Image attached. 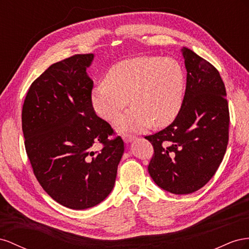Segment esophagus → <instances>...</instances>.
<instances>
[{"instance_id":"obj_1","label":"esophagus","mask_w":249,"mask_h":249,"mask_svg":"<svg viewBox=\"0 0 249 249\" xmlns=\"http://www.w3.org/2000/svg\"><path fill=\"white\" fill-rule=\"evenodd\" d=\"M134 140H136V137H133V136H128V134H126V136H123V141L125 142L126 144L131 143V142H133Z\"/></svg>"}]
</instances>
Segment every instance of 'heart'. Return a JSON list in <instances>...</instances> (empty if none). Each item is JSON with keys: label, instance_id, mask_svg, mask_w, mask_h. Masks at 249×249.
<instances>
[{"label": "heart", "instance_id": "1", "mask_svg": "<svg viewBox=\"0 0 249 249\" xmlns=\"http://www.w3.org/2000/svg\"><path fill=\"white\" fill-rule=\"evenodd\" d=\"M184 84V71L176 59L160 56L125 59L113 65L104 82L93 89L91 104L101 118L113 120L129 102L132 107L113 123L119 131L138 132L150 124L165 127L178 115Z\"/></svg>", "mask_w": 249, "mask_h": 249}]
</instances>
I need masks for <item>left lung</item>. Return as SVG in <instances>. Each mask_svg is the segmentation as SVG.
<instances>
[{
  "label": "left lung",
  "mask_w": 249,
  "mask_h": 249,
  "mask_svg": "<svg viewBox=\"0 0 249 249\" xmlns=\"http://www.w3.org/2000/svg\"><path fill=\"white\" fill-rule=\"evenodd\" d=\"M186 93L178 115L167 128L145 137L154 148L148 166L153 181L169 193L184 195L208 183L223 160L230 111L224 83L209 61L181 48Z\"/></svg>",
  "instance_id": "1"
}]
</instances>
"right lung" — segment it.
Masks as SVG:
<instances>
[{"label":"right lung","mask_w":249,"mask_h":249,"mask_svg":"<svg viewBox=\"0 0 249 249\" xmlns=\"http://www.w3.org/2000/svg\"><path fill=\"white\" fill-rule=\"evenodd\" d=\"M94 54L74 55L49 67L28 90L22 111L25 147L34 175L63 207L93 208L113 189L124 153L120 137L91 104L87 69ZM104 148L94 152L92 146Z\"/></svg>","instance_id":"1"}]
</instances>
